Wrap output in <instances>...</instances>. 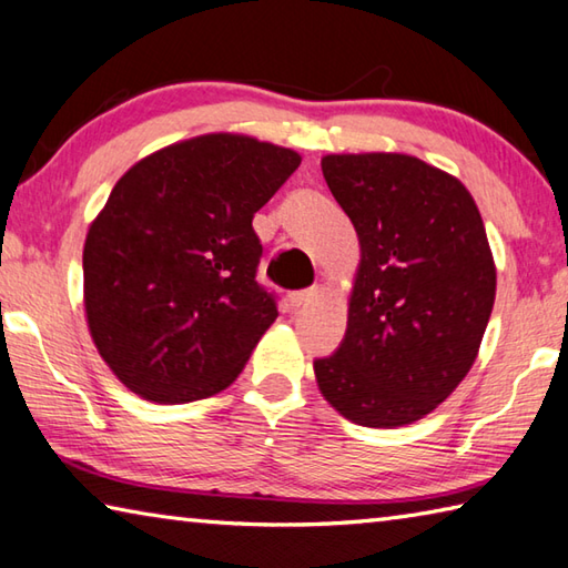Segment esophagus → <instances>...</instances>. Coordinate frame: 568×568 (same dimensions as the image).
<instances>
[{"instance_id":"1","label":"esophagus","mask_w":568,"mask_h":568,"mask_svg":"<svg viewBox=\"0 0 568 568\" xmlns=\"http://www.w3.org/2000/svg\"><path fill=\"white\" fill-rule=\"evenodd\" d=\"M315 295H317V287H307V291H295V293L287 295V303H291L293 307H301L305 303H311Z\"/></svg>"}]
</instances>
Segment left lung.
Segmentation results:
<instances>
[{"instance_id":"left-lung-1","label":"left lung","mask_w":568,"mask_h":568,"mask_svg":"<svg viewBox=\"0 0 568 568\" xmlns=\"http://www.w3.org/2000/svg\"><path fill=\"white\" fill-rule=\"evenodd\" d=\"M323 176L359 239L347 329L315 377L339 415L402 427L445 402L477 359L497 267L464 185L405 153H329Z\"/></svg>"}]
</instances>
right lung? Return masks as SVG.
<instances>
[{
  "mask_svg": "<svg viewBox=\"0 0 568 568\" xmlns=\"http://www.w3.org/2000/svg\"><path fill=\"white\" fill-rule=\"evenodd\" d=\"M301 166L295 151L209 133L151 153L113 185L84 243V307L131 392L185 405L229 387L277 317L255 281L253 215Z\"/></svg>",
  "mask_w": 568,
  "mask_h": 568,
  "instance_id": "add662e5",
  "label": "right lung"
}]
</instances>
